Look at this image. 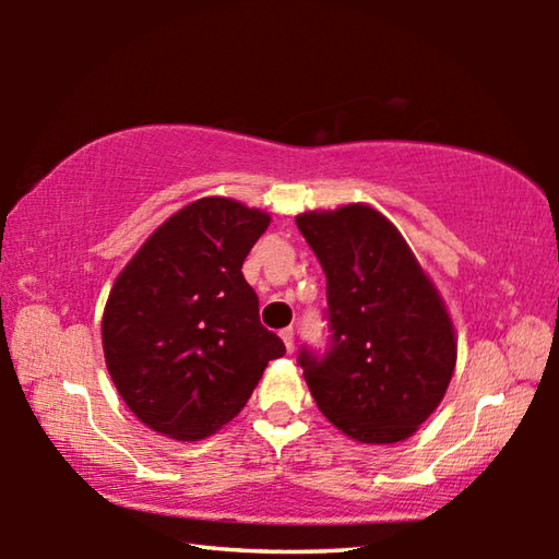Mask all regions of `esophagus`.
<instances>
[{"label":"esophagus","instance_id":"obj_1","mask_svg":"<svg viewBox=\"0 0 559 559\" xmlns=\"http://www.w3.org/2000/svg\"><path fill=\"white\" fill-rule=\"evenodd\" d=\"M281 340H283V345H286L288 349H293V343H296V333H293V328L281 330Z\"/></svg>","mask_w":559,"mask_h":559}]
</instances>
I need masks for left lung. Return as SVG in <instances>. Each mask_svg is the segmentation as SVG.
<instances>
[{
	"label": "left lung",
	"mask_w": 559,
	"mask_h": 559,
	"mask_svg": "<svg viewBox=\"0 0 559 559\" xmlns=\"http://www.w3.org/2000/svg\"><path fill=\"white\" fill-rule=\"evenodd\" d=\"M328 278L330 345L302 347L310 394L362 443L409 439L447 394L456 337L447 306L396 226L367 204L296 216Z\"/></svg>",
	"instance_id": "obj_1"
}]
</instances>
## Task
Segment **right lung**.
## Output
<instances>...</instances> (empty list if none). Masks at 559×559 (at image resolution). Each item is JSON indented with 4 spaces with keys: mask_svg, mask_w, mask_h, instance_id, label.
<instances>
[{
    "mask_svg": "<svg viewBox=\"0 0 559 559\" xmlns=\"http://www.w3.org/2000/svg\"><path fill=\"white\" fill-rule=\"evenodd\" d=\"M271 216L204 197L169 216L103 310L110 380L140 421L177 441L219 431L249 402L283 340L261 325L241 266Z\"/></svg>",
    "mask_w": 559,
    "mask_h": 559,
    "instance_id": "right-lung-1",
    "label": "right lung"
}]
</instances>
